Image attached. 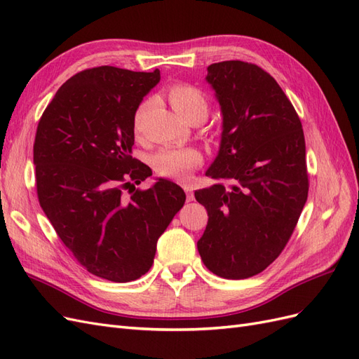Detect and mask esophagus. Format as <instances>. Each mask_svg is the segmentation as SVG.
<instances>
[{"instance_id": "obj_1", "label": "esophagus", "mask_w": 359, "mask_h": 359, "mask_svg": "<svg viewBox=\"0 0 359 359\" xmlns=\"http://www.w3.org/2000/svg\"><path fill=\"white\" fill-rule=\"evenodd\" d=\"M185 188V192H187V201H192L194 200V194H192V189L188 187V185H185L183 187Z\"/></svg>"}]
</instances>
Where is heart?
I'll return each mask as SVG.
<instances>
[{
  "instance_id": "heart-1",
  "label": "heart",
  "mask_w": 359,
  "mask_h": 359,
  "mask_svg": "<svg viewBox=\"0 0 359 359\" xmlns=\"http://www.w3.org/2000/svg\"><path fill=\"white\" fill-rule=\"evenodd\" d=\"M168 97L172 108L182 117L189 118L196 112H206L208 114L206 97L201 93V90L191 84H172L168 90ZM146 109L147 102H142L134 117L135 129H140L142 117L146 114ZM201 161V153L194 147H165L161 149L151 158L153 168H155L159 176L171 179H187L191 170L200 165Z\"/></svg>"
}]
</instances>
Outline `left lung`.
Returning a JSON list of instances; mask_svg holds the SVG:
<instances>
[{"label":"left lung","instance_id":"obj_1","mask_svg":"<svg viewBox=\"0 0 359 359\" xmlns=\"http://www.w3.org/2000/svg\"><path fill=\"white\" fill-rule=\"evenodd\" d=\"M222 134L206 171L217 179L196 191L209 221L197 248L203 263L227 280L250 278L278 257L309 197L301 120L278 83L239 60L208 67Z\"/></svg>","mask_w":359,"mask_h":359}]
</instances>
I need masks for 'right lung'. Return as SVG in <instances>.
I'll list each match as a JSON object with an SVG mask.
<instances>
[{"instance_id": "right-lung-1", "label": "right lung", "mask_w": 359, "mask_h": 359, "mask_svg": "<svg viewBox=\"0 0 359 359\" xmlns=\"http://www.w3.org/2000/svg\"><path fill=\"white\" fill-rule=\"evenodd\" d=\"M159 70L86 69L58 88L34 140L37 197L58 238L100 278L128 283L153 264L156 242L185 204L183 189L132 158L134 117Z\"/></svg>"}]
</instances>
